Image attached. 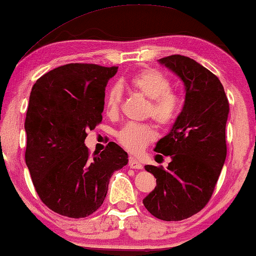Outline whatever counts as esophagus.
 Returning <instances> with one entry per match:
<instances>
[{"label": "esophagus", "mask_w": 256, "mask_h": 256, "mask_svg": "<svg viewBox=\"0 0 256 256\" xmlns=\"http://www.w3.org/2000/svg\"><path fill=\"white\" fill-rule=\"evenodd\" d=\"M128 164H129V168H132V169L138 170V169H142V168H143L142 164L140 163L138 160L134 158V157H130V158H129V163Z\"/></svg>", "instance_id": "34e87169"}]
</instances>
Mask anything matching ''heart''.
<instances>
[{
  "label": "heart",
  "mask_w": 256,
  "mask_h": 256,
  "mask_svg": "<svg viewBox=\"0 0 256 256\" xmlns=\"http://www.w3.org/2000/svg\"><path fill=\"white\" fill-rule=\"evenodd\" d=\"M127 85L135 93L148 99L146 118H152L162 129L169 128L176 122L183 106V98L176 88L171 87L172 82L166 74L155 68H144L129 76ZM121 101V90L118 86L110 87L104 100L107 114L116 115L120 112ZM155 138L156 130L152 122H129L116 132L118 142L128 152L135 154L142 152Z\"/></svg>",
  "instance_id": "obj_1"
}]
</instances>
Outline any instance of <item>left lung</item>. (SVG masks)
Returning <instances> with one entry per match:
<instances>
[{"label":"left lung","instance_id":"8db88e82","mask_svg":"<svg viewBox=\"0 0 256 256\" xmlns=\"http://www.w3.org/2000/svg\"><path fill=\"white\" fill-rule=\"evenodd\" d=\"M160 62L180 76L186 94L172 129L155 148L157 157L172 160L166 169L144 166L155 176L156 188L143 204L156 218L180 222L202 211L212 197L226 160L230 106L218 76L194 59L172 54Z\"/></svg>","mask_w":256,"mask_h":256}]
</instances>
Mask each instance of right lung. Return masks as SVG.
<instances>
[{
  "mask_svg": "<svg viewBox=\"0 0 256 256\" xmlns=\"http://www.w3.org/2000/svg\"><path fill=\"white\" fill-rule=\"evenodd\" d=\"M118 66L72 62L37 80L26 118V163L34 190L52 211L85 218L102 205L114 171L128 154L110 142L90 155L87 130L102 121L106 86Z\"/></svg>",
  "mask_w": 256,
  "mask_h": 256,
  "instance_id": "1",
  "label": "right lung"
}]
</instances>
